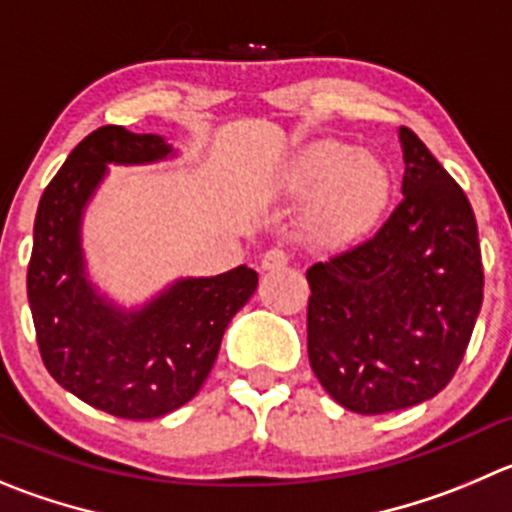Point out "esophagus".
I'll return each mask as SVG.
<instances>
[{"label": "esophagus", "mask_w": 512, "mask_h": 512, "mask_svg": "<svg viewBox=\"0 0 512 512\" xmlns=\"http://www.w3.org/2000/svg\"><path fill=\"white\" fill-rule=\"evenodd\" d=\"M290 262V255L285 250H278V247H275V250H267L265 255H262V262H260V267L262 270H283L285 265H288Z\"/></svg>", "instance_id": "1"}]
</instances>
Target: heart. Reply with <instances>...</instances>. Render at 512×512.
Listing matches in <instances>:
<instances>
[{"mask_svg":"<svg viewBox=\"0 0 512 512\" xmlns=\"http://www.w3.org/2000/svg\"><path fill=\"white\" fill-rule=\"evenodd\" d=\"M394 191L389 164L374 151L323 141L290 161L278 194L305 204V240L321 250H346L381 224Z\"/></svg>","mask_w":512,"mask_h":512,"instance_id":"obj_1","label":"heart"}]
</instances>
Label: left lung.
Masks as SVG:
<instances>
[{"instance_id":"left-lung-1","label":"left lung","mask_w":512,"mask_h":512,"mask_svg":"<svg viewBox=\"0 0 512 512\" xmlns=\"http://www.w3.org/2000/svg\"><path fill=\"white\" fill-rule=\"evenodd\" d=\"M399 207L356 250L305 278L308 358L323 389L356 414H386L450 384L482 305L477 222L465 191L399 128Z\"/></svg>"}]
</instances>
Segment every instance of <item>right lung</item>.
Listing matches in <instances>:
<instances>
[{
  "label": "right lung",
  "mask_w": 512,
  "mask_h": 512,
  "mask_svg": "<svg viewBox=\"0 0 512 512\" xmlns=\"http://www.w3.org/2000/svg\"><path fill=\"white\" fill-rule=\"evenodd\" d=\"M156 133L103 126L70 151L35 217L27 298L52 379L90 407L121 419H156L202 389L257 272L240 265L214 278H179L136 308H123L90 280L83 217L108 166L174 159Z\"/></svg>",
  "instance_id": "right-lung-1"
}]
</instances>
